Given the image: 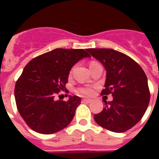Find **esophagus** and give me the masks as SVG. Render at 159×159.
<instances>
[{
    "label": "esophagus",
    "mask_w": 159,
    "mask_h": 159,
    "mask_svg": "<svg viewBox=\"0 0 159 159\" xmlns=\"http://www.w3.org/2000/svg\"><path fill=\"white\" fill-rule=\"evenodd\" d=\"M83 101H84V102H88V103H90V102H92V100H91V99L85 98V99H83Z\"/></svg>",
    "instance_id": "1"
}]
</instances>
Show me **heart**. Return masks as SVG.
Instances as JSON below:
<instances>
[{
  "label": "heart",
  "mask_w": 159,
  "mask_h": 159,
  "mask_svg": "<svg viewBox=\"0 0 159 159\" xmlns=\"http://www.w3.org/2000/svg\"><path fill=\"white\" fill-rule=\"evenodd\" d=\"M79 93H83V94H90V93H93V89L92 88H83V89H79Z\"/></svg>",
  "instance_id": "obj_1"
}]
</instances>
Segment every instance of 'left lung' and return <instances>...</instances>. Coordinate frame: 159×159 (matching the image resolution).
Returning a JSON list of instances; mask_svg holds the SVG:
<instances>
[{"mask_svg":"<svg viewBox=\"0 0 159 159\" xmlns=\"http://www.w3.org/2000/svg\"><path fill=\"white\" fill-rule=\"evenodd\" d=\"M91 56L106 69L102 94L111 93L113 100L93 118L107 129L123 133L136 124L150 101L147 77L142 68L130 57L111 48H88Z\"/></svg>","mask_w":159,"mask_h":159,"instance_id":"obj_1","label":"left lung"}]
</instances>
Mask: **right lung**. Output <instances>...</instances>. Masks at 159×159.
<instances>
[{"instance_id": "1", "label": "right lung", "mask_w": 159, "mask_h": 159, "mask_svg": "<svg viewBox=\"0 0 159 159\" xmlns=\"http://www.w3.org/2000/svg\"><path fill=\"white\" fill-rule=\"evenodd\" d=\"M87 50L56 48L30 60L14 89L16 105L27 125L37 133L50 134L69 125L81 98L70 95L66 101L56 100V93L66 89L73 66L89 58Z\"/></svg>"}]
</instances>
